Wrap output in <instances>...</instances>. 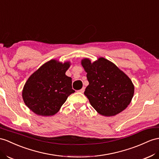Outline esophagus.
<instances>
[{
	"mask_svg": "<svg viewBox=\"0 0 159 159\" xmlns=\"http://www.w3.org/2000/svg\"><path fill=\"white\" fill-rule=\"evenodd\" d=\"M84 89H84V87H83V88L81 89L80 90H79V91L80 93H84Z\"/></svg>",
	"mask_w": 159,
	"mask_h": 159,
	"instance_id": "34e87169",
	"label": "esophagus"
}]
</instances>
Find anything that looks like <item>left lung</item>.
Wrapping results in <instances>:
<instances>
[{
    "mask_svg": "<svg viewBox=\"0 0 159 159\" xmlns=\"http://www.w3.org/2000/svg\"><path fill=\"white\" fill-rule=\"evenodd\" d=\"M81 64L89 83L84 94L99 114L116 116L128 107L134 96V87L124 72L104 58L93 63L84 58Z\"/></svg>",
    "mask_w": 159,
    "mask_h": 159,
    "instance_id": "8db88e82",
    "label": "left lung"
}]
</instances>
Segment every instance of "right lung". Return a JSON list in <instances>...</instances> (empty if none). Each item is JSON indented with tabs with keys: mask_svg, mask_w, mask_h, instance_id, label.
I'll list each match as a JSON object with an SVG mask.
<instances>
[{
	"mask_svg": "<svg viewBox=\"0 0 159 159\" xmlns=\"http://www.w3.org/2000/svg\"><path fill=\"white\" fill-rule=\"evenodd\" d=\"M70 62L51 60L32 74L24 85L22 97L27 106L35 114L54 116L75 93L72 79L65 73Z\"/></svg>",
	"mask_w": 159,
	"mask_h": 159,
	"instance_id": "add662e5",
	"label": "right lung"
}]
</instances>
